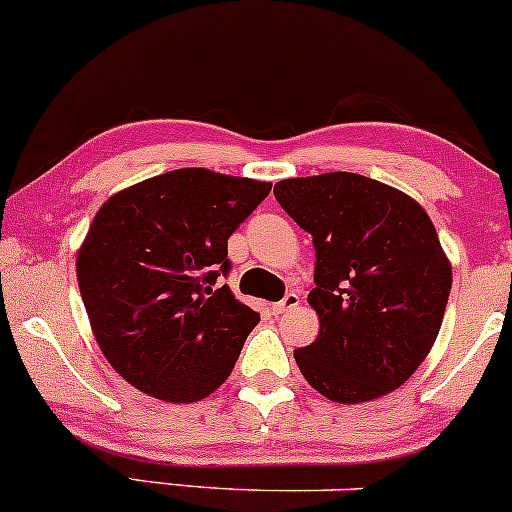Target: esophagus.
<instances>
[{
    "label": "esophagus",
    "instance_id": "obj_1",
    "mask_svg": "<svg viewBox=\"0 0 512 512\" xmlns=\"http://www.w3.org/2000/svg\"><path fill=\"white\" fill-rule=\"evenodd\" d=\"M297 304H300V295H297V292H287L283 300L275 304L273 312L275 314H285V312H290V309H295Z\"/></svg>",
    "mask_w": 512,
    "mask_h": 512
}]
</instances>
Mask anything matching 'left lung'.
I'll return each mask as SVG.
<instances>
[{"label": "left lung", "instance_id": "left-lung-1", "mask_svg": "<svg viewBox=\"0 0 512 512\" xmlns=\"http://www.w3.org/2000/svg\"><path fill=\"white\" fill-rule=\"evenodd\" d=\"M273 193L317 249L307 302L319 336L295 350L304 380L336 404L399 389L433 348L452 287L428 212L348 171L278 181Z\"/></svg>", "mask_w": 512, "mask_h": 512}]
</instances>
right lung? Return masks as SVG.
Masks as SVG:
<instances>
[{"mask_svg": "<svg viewBox=\"0 0 512 512\" xmlns=\"http://www.w3.org/2000/svg\"><path fill=\"white\" fill-rule=\"evenodd\" d=\"M273 183L174 169L113 193L77 251L79 292L113 370L135 389L191 404L232 375L261 317L227 285V239Z\"/></svg>", "mask_w": 512, "mask_h": 512, "instance_id": "add662e5", "label": "right lung"}]
</instances>
